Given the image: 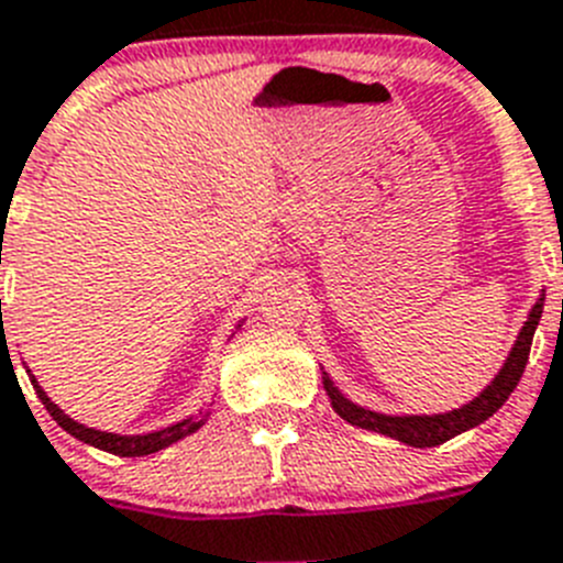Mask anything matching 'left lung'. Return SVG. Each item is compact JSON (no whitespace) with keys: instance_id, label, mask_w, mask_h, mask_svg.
<instances>
[{"instance_id":"obj_1","label":"left lung","mask_w":563,"mask_h":563,"mask_svg":"<svg viewBox=\"0 0 563 563\" xmlns=\"http://www.w3.org/2000/svg\"><path fill=\"white\" fill-rule=\"evenodd\" d=\"M541 311H544V297H539V302L530 311L528 322L521 328L519 339H516L514 351H510L508 362L499 369V376L485 387V393H479L477 398L465 407L454 409V412L445 415H427V418H418V415H409V418H389V415L369 412V409L356 407L347 398L339 395V389L333 387V382L328 376H322V384H325V393L331 398L333 409H336L339 418H344L353 427L369 429V432L387 434L393 440H401V443L415 445V449H429V445H440L445 440H452L454 434L465 432V429L479 427L483 420H488L496 409L508 401V395L514 393L516 384H519L521 373H525V364H528L530 356V344H533L536 325H539Z\"/></svg>"}]
</instances>
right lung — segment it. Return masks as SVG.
Segmentation results:
<instances>
[{
  "label": "right lung",
  "instance_id": "add662e5",
  "mask_svg": "<svg viewBox=\"0 0 563 563\" xmlns=\"http://www.w3.org/2000/svg\"><path fill=\"white\" fill-rule=\"evenodd\" d=\"M33 387H35V393H38V398H42L44 407H47V412L53 415V420L58 423L60 429H67L69 434H75V438L84 440V443L95 445V449H103V452H109V454H118V457H143V454H154V452H159V449H165V445L187 438V434L196 432V429L201 427V420H181V423H176V427H168V429H162V432H151V434H136V438L98 432V429L80 427V423H75L73 418H67V415L60 412V409L49 401L47 395H44V389L35 384V378H33Z\"/></svg>",
  "mask_w": 563,
  "mask_h": 563
}]
</instances>
